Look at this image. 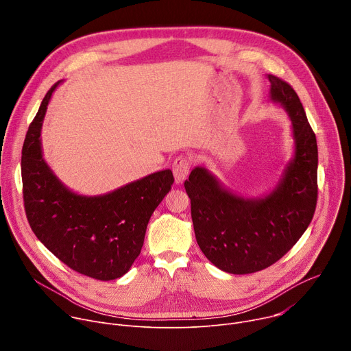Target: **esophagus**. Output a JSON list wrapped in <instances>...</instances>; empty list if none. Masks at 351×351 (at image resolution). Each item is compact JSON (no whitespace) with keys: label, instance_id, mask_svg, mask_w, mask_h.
Returning <instances> with one entry per match:
<instances>
[{"label":"esophagus","instance_id":"esophagus-1","mask_svg":"<svg viewBox=\"0 0 351 351\" xmlns=\"http://www.w3.org/2000/svg\"><path fill=\"white\" fill-rule=\"evenodd\" d=\"M172 171H173V176H175V180L176 183H183L184 179L189 176L190 173V161L187 157H178L175 161H173V165H172Z\"/></svg>","mask_w":351,"mask_h":351}]
</instances>
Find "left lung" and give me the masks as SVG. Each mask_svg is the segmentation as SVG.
Here are the masks:
<instances>
[{"instance_id": "left-lung-1", "label": "left lung", "mask_w": 351, "mask_h": 351, "mask_svg": "<svg viewBox=\"0 0 351 351\" xmlns=\"http://www.w3.org/2000/svg\"><path fill=\"white\" fill-rule=\"evenodd\" d=\"M269 97L291 122L294 154L278 184L263 197L226 189L204 167H195L184 189L195 240L219 269L245 275L280 260L303 236L317 207L318 147L303 104L290 84L268 75Z\"/></svg>"}]
</instances>
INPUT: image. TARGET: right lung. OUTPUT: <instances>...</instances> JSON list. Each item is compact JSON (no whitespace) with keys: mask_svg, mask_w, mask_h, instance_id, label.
Instances as JSON below:
<instances>
[{"mask_svg":"<svg viewBox=\"0 0 351 351\" xmlns=\"http://www.w3.org/2000/svg\"><path fill=\"white\" fill-rule=\"evenodd\" d=\"M56 83L29 126L22 148L23 202L37 239L71 269L98 279L123 276L138 257L145 229L169 193L171 169L154 172L99 195L66 187L43 157L41 126Z\"/></svg>","mask_w":351,"mask_h":351,"instance_id":"add662e5","label":"right lung"}]
</instances>
